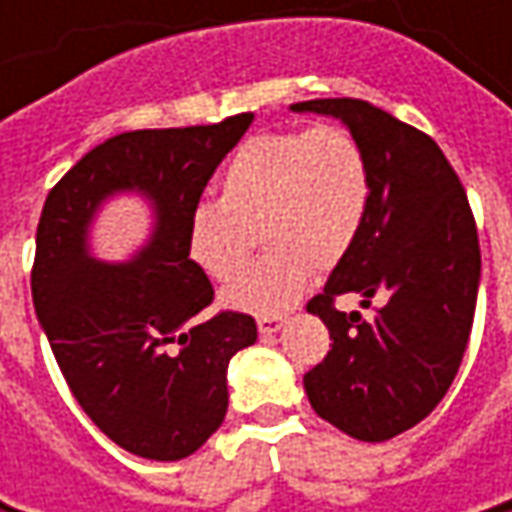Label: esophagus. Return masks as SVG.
<instances>
[{
    "instance_id": "obj_1",
    "label": "esophagus",
    "mask_w": 512,
    "mask_h": 512,
    "mask_svg": "<svg viewBox=\"0 0 512 512\" xmlns=\"http://www.w3.org/2000/svg\"><path fill=\"white\" fill-rule=\"evenodd\" d=\"M256 325H259V333H262V336H273V333H279V330H282L285 319H282V316H259V319H256Z\"/></svg>"
}]
</instances>
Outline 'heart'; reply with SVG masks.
Returning <instances> with one entry per match:
<instances>
[{"label": "heart", "mask_w": 512, "mask_h": 512, "mask_svg": "<svg viewBox=\"0 0 512 512\" xmlns=\"http://www.w3.org/2000/svg\"><path fill=\"white\" fill-rule=\"evenodd\" d=\"M370 207V168L344 125L256 133L219 176V202L187 219V253L210 279L227 282L262 236L265 256L225 290L247 313H279L305 290L310 270L342 265Z\"/></svg>", "instance_id": "1"}]
</instances>
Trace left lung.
I'll return each mask as SVG.
<instances>
[{"instance_id": "obj_1", "label": "left lung", "mask_w": 512, "mask_h": 512, "mask_svg": "<svg viewBox=\"0 0 512 512\" xmlns=\"http://www.w3.org/2000/svg\"><path fill=\"white\" fill-rule=\"evenodd\" d=\"M296 113L339 119L367 156L362 233L307 302L330 330L325 362L305 373L313 410L359 442H387L433 413L462 364L482 276L476 219L442 148L362 99H310ZM356 292L377 316L342 314Z\"/></svg>"}]
</instances>
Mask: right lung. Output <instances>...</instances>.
<instances>
[{
  "instance_id": "add662e5",
  "label": "right lung",
  "mask_w": 512,
  "mask_h": 512,
  "mask_svg": "<svg viewBox=\"0 0 512 512\" xmlns=\"http://www.w3.org/2000/svg\"><path fill=\"white\" fill-rule=\"evenodd\" d=\"M253 113L216 125L130 130L85 153L48 193L36 227L33 307L73 399L110 442L179 462L219 430L227 364L256 342L247 313L199 319L213 285L187 253V219ZM139 189L157 210L149 247L108 266L87 253L98 205Z\"/></svg>"
}]
</instances>
